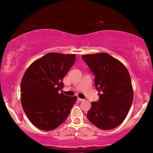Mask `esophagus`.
Segmentation results:
<instances>
[{"mask_svg": "<svg viewBox=\"0 0 153 153\" xmlns=\"http://www.w3.org/2000/svg\"><path fill=\"white\" fill-rule=\"evenodd\" d=\"M77 100H78L79 101H83V100L84 99H81V98H79V97H78V98H77Z\"/></svg>", "mask_w": 153, "mask_h": 153, "instance_id": "obj_1", "label": "esophagus"}]
</instances>
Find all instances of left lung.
<instances>
[{
    "instance_id": "obj_1",
    "label": "left lung",
    "mask_w": 153,
    "mask_h": 153,
    "mask_svg": "<svg viewBox=\"0 0 153 153\" xmlns=\"http://www.w3.org/2000/svg\"><path fill=\"white\" fill-rule=\"evenodd\" d=\"M82 59L95 76L99 99L92 102L87 114L94 126L104 130L123 122L134 98L131 80L126 66L107 53L82 55Z\"/></svg>"
}]
</instances>
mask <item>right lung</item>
<instances>
[{
	"mask_svg": "<svg viewBox=\"0 0 153 153\" xmlns=\"http://www.w3.org/2000/svg\"><path fill=\"white\" fill-rule=\"evenodd\" d=\"M76 58V54L48 53L25 71L21 82V102L25 114L37 128L53 130L69 116L77 97L65 95L60 91Z\"/></svg>",
	"mask_w": 153,
	"mask_h": 153,
	"instance_id": "obj_1",
	"label": "right lung"
}]
</instances>
